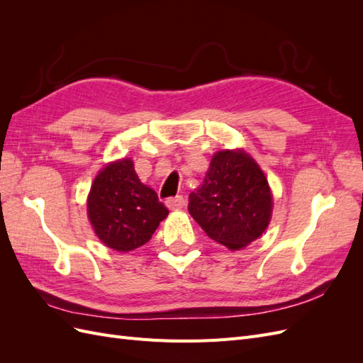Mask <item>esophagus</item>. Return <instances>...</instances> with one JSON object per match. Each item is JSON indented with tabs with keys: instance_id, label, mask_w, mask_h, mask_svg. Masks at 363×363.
I'll return each mask as SVG.
<instances>
[{
	"instance_id": "34e87169",
	"label": "esophagus",
	"mask_w": 363,
	"mask_h": 363,
	"mask_svg": "<svg viewBox=\"0 0 363 363\" xmlns=\"http://www.w3.org/2000/svg\"><path fill=\"white\" fill-rule=\"evenodd\" d=\"M164 204H167L169 211H180V208L184 206V199L182 195H177V196H172V199H168Z\"/></svg>"
}]
</instances>
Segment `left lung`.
Returning a JSON list of instances; mask_svg holds the SVG:
<instances>
[{
	"label": "left lung",
	"mask_w": 363,
	"mask_h": 363,
	"mask_svg": "<svg viewBox=\"0 0 363 363\" xmlns=\"http://www.w3.org/2000/svg\"><path fill=\"white\" fill-rule=\"evenodd\" d=\"M188 211L206 235L239 250L265 232L272 195L265 174L242 150L218 151L203 184L189 194Z\"/></svg>",
	"instance_id": "1"
}]
</instances>
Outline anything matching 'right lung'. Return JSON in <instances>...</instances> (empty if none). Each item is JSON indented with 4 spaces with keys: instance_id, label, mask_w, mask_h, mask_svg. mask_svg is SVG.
Masks as SVG:
<instances>
[{
    "instance_id": "obj_1",
    "label": "right lung",
    "mask_w": 363,
    "mask_h": 363,
    "mask_svg": "<svg viewBox=\"0 0 363 363\" xmlns=\"http://www.w3.org/2000/svg\"><path fill=\"white\" fill-rule=\"evenodd\" d=\"M168 213L157 194L140 183L130 159L106 164L87 195V216L95 235L119 252L147 244Z\"/></svg>"
}]
</instances>
